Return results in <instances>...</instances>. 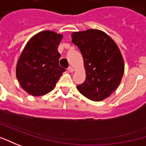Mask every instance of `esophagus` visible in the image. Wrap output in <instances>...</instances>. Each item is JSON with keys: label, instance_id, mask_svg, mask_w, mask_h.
Wrapping results in <instances>:
<instances>
[{"label": "esophagus", "instance_id": "1", "mask_svg": "<svg viewBox=\"0 0 146 146\" xmlns=\"http://www.w3.org/2000/svg\"><path fill=\"white\" fill-rule=\"evenodd\" d=\"M68 69L70 73H73V72H74V70H75V68H74V67H73V66H69Z\"/></svg>", "mask_w": 146, "mask_h": 146}]
</instances>
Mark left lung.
<instances>
[{
	"mask_svg": "<svg viewBox=\"0 0 146 146\" xmlns=\"http://www.w3.org/2000/svg\"><path fill=\"white\" fill-rule=\"evenodd\" d=\"M72 41L80 49L86 69V81L78 85L79 92L99 102L118 88L124 72V62L117 44L108 34L89 29L73 32Z\"/></svg>",
	"mask_w": 146,
	"mask_h": 146,
	"instance_id": "1",
	"label": "left lung"
}]
</instances>
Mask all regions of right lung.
Instances as JSON below:
<instances>
[{
    "mask_svg": "<svg viewBox=\"0 0 146 146\" xmlns=\"http://www.w3.org/2000/svg\"><path fill=\"white\" fill-rule=\"evenodd\" d=\"M63 35L43 31L26 44L16 66V77L22 88L33 96L52 91L65 69L59 65L58 46Z\"/></svg>",
    "mask_w": 146,
    "mask_h": 146,
    "instance_id": "right-lung-1",
    "label": "right lung"
}]
</instances>
